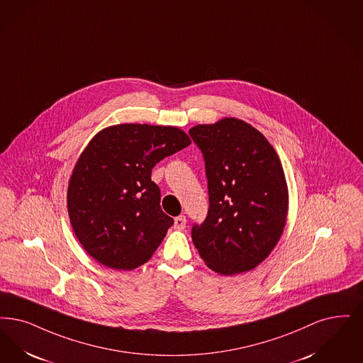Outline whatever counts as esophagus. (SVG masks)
Returning a JSON list of instances; mask_svg holds the SVG:
<instances>
[{
	"label": "esophagus",
	"mask_w": 363,
	"mask_h": 363,
	"mask_svg": "<svg viewBox=\"0 0 363 363\" xmlns=\"http://www.w3.org/2000/svg\"><path fill=\"white\" fill-rule=\"evenodd\" d=\"M185 227H186V218L185 216H178V218H174L175 230L182 231V230H185Z\"/></svg>",
	"instance_id": "1"
}]
</instances>
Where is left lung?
Masks as SVG:
<instances>
[{
  "label": "left lung",
  "mask_w": 363,
  "mask_h": 363,
  "mask_svg": "<svg viewBox=\"0 0 363 363\" xmlns=\"http://www.w3.org/2000/svg\"><path fill=\"white\" fill-rule=\"evenodd\" d=\"M201 150L209 209L191 239L209 269L223 276L257 267L276 247L288 216V186L274 148L233 117L189 130Z\"/></svg>",
  "instance_id": "obj_1"
}]
</instances>
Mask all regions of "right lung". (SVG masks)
<instances>
[{
    "label": "right lung",
    "instance_id": "obj_1",
    "mask_svg": "<svg viewBox=\"0 0 363 363\" xmlns=\"http://www.w3.org/2000/svg\"><path fill=\"white\" fill-rule=\"evenodd\" d=\"M190 145L175 127L120 124L99 132L74 167L67 209L75 236L106 267L148 261L174 220L160 208L154 166Z\"/></svg>",
    "mask_w": 363,
    "mask_h": 363
}]
</instances>
